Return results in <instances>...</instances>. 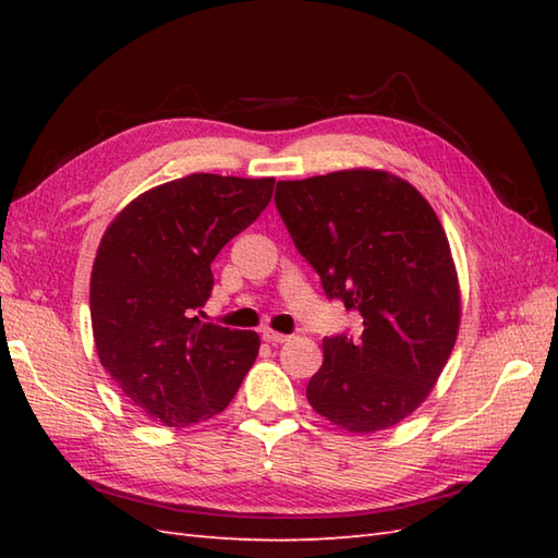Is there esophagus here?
I'll return each instance as SVG.
<instances>
[{
    "instance_id": "obj_1",
    "label": "esophagus",
    "mask_w": 558,
    "mask_h": 558,
    "mask_svg": "<svg viewBox=\"0 0 558 558\" xmlns=\"http://www.w3.org/2000/svg\"><path fill=\"white\" fill-rule=\"evenodd\" d=\"M260 338H264L268 345H282V342H288L290 340V336H286V333H276V330H264V333H260Z\"/></svg>"
}]
</instances>
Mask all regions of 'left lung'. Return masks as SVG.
<instances>
[{"mask_svg":"<svg viewBox=\"0 0 558 558\" xmlns=\"http://www.w3.org/2000/svg\"><path fill=\"white\" fill-rule=\"evenodd\" d=\"M276 206L326 298L362 316L357 338H324L306 398L348 432L388 429L422 405L456 345L460 290L441 222L381 170L278 182Z\"/></svg>","mask_w":558,"mask_h":558,"instance_id":"8db88e82","label":"left lung"}]
</instances>
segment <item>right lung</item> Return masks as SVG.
Masks as SVG:
<instances>
[{
	"mask_svg": "<svg viewBox=\"0 0 558 558\" xmlns=\"http://www.w3.org/2000/svg\"><path fill=\"white\" fill-rule=\"evenodd\" d=\"M272 177L189 174L134 198L102 234L90 276L98 357L141 412L165 426L230 405L258 354L254 330L201 324L210 264L272 196Z\"/></svg>",
	"mask_w": 558,
	"mask_h": 558,
	"instance_id": "right-lung-1",
	"label": "right lung"
}]
</instances>
